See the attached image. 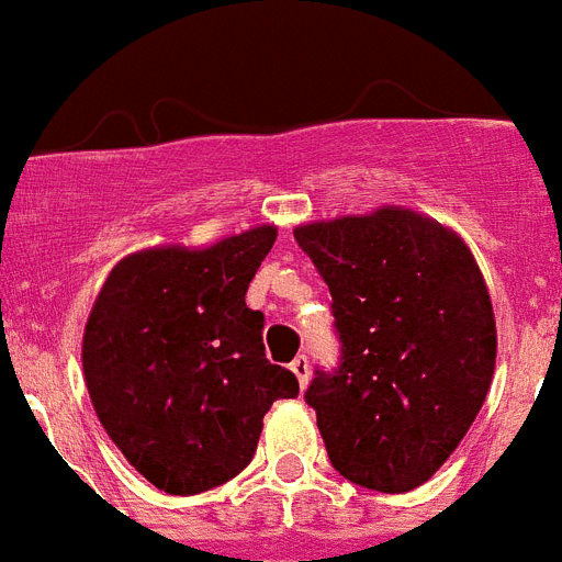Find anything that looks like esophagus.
Returning a JSON list of instances; mask_svg holds the SVG:
<instances>
[{
    "label": "esophagus",
    "instance_id": "34e87169",
    "mask_svg": "<svg viewBox=\"0 0 562 562\" xmlns=\"http://www.w3.org/2000/svg\"><path fill=\"white\" fill-rule=\"evenodd\" d=\"M290 369L295 372V378H299L301 390H304L306 383H310V358H306V355H299V358L290 363Z\"/></svg>",
    "mask_w": 562,
    "mask_h": 562
}]
</instances>
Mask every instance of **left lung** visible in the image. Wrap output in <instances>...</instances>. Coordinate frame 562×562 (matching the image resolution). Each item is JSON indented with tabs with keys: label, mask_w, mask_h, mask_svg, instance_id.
Here are the masks:
<instances>
[{
	"label": "left lung",
	"mask_w": 562,
	"mask_h": 562,
	"mask_svg": "<svg viewBox=\"0 0 562 562\" xmlns=\"http://www.w3.org/2000/svg\"><path fill=\"white\" fill-rule=\"evenodd\" d=\"M295 241L333 295L338 367H315L333 467L386 495L420 486L458 449L495 372V313L458 235L409 210L306 224Z\"/></svg>",
	"instance_id": "left-lung-1"
}]
</instances>
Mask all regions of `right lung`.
Wrapping results in <instances>:
<instances>
[{
  "label": "right lung",
  "instance_id": "1",
  "mask_svg": "<svg viewBox=\"0 0 562 562\" xmlns=\"http://www.w3.org/2000/svg\"><path fill=\"white\" fill-rule=\"evenodd\" d=\"M276 244L256 227L207 249L161 247L113 267L85 327L93 409L161 492L222 486L256 454L261 420L299 378L267 361L249 281Z\"/></svg>",
  "mask_w": 562,
  "mask_h": 562
}]
</instances>
